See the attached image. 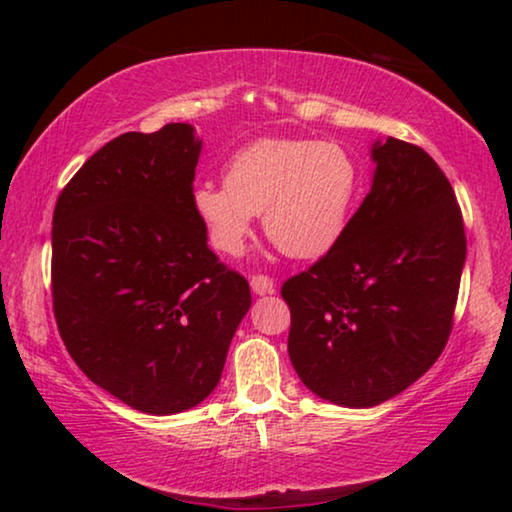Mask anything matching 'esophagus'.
<instances>
[{"label":"esophagus","instance_id":"34e87169","mask_svg":"<svg viewBox=\"0 0 512 512\" xmlns=\"http://www.w3.org/2000/svg\"><path fill=\"white\" fill-rule=\"evenodd\" d=\"M249 284H251V291H254L256 296H268V293L275 291V282L265 275H254Z\"/></svg>","mask_w":512,"mask_h":512}]
</instances>
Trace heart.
Instances as JSON below:
<instances>
[{
    "mask_svg": "<svg viewBox=\"0 0 512 512\" xmlns=\"http://www.w3.org/2000/svg\"><path fill=\"white\" fill-rule=\"evenodd\" d=\"M359 188V165L345 146L265 137L233 153L223 184L195 186L193 209L223 254H237L263 214L265 235L284 254L317 258L347 230Z\"/></svg>",
    "mask_w": 512,
    "mask_h": 512,
    "instance_id": "obj_1",
    "label": "heart"
}]
</instances>
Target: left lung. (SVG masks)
I'll list each match as a JSON object with an SVG mask.
<instances>
[{
    "label": "left lung",
    "instance_id": "1",
    "mask_svg": "<svg viewBox=\"0 0 512 512\" xmlns=\"http://www.w3.org/2000/svg\"><path fill=\"white\" fill-rule=\"evenodd\" d=\"M370 156L373 186L338 244L282 286L293 368L345 408L389 401L436 363L466 263L461 209L436 160L394 137Z\"/></svg>",
    "mask_w": 512,
    "mask_h": 512
}]
</instances>
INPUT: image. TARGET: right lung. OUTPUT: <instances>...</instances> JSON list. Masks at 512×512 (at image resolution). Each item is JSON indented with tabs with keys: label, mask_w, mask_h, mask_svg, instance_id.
Returning <instances> with one entry per match:
<instances>
[{
	"label": "right lung",
	"mask_w": 512,
	"mask_h": 512,
	"mask_svg": "<svg viewBox=\"0 0 512 512\" xmlns=\"http://www.w3.org/2000/svg\"><path fill=\"white\" fill-rule=\"evenodd\" d=\"M200 151L188 123L125 132L83 163L53 212L62 342L90 382L146 415L212 394L251 305L193 209Z\"/></svg>",
	"instance_id": "add662e5"
}]
</instances>
